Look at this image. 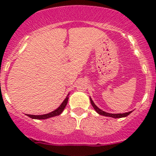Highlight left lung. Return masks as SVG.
I'll return each instance as SVG.
<instances>
[{"label": "left lung", "instance_id": "1", "mask_svg": "<svg viewBox=\"0 0 156 156\" xmlns=\"http://www.w3.org/2000/svg\"><path fill=\"white\" fill-rule=\"evenodd\" d=\"M90 103H91V105L93 106V107H94V109L96 110V112H97L98 114L101 115H104V116H108V117H112V118H114V119H119V118H123V117H126V116L128 115H130V113L132 112V111L130 112H125V113H120V114H112V113H108V112H106L103 111V110H101L100 108H99L97 107V106L95 105V103H94V101L92 100V99L90 97Z\"/></svg>", "mask_w": 156, "mask_h": 156}]
</instances>
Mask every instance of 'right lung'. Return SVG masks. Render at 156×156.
Here are the masks:
<instances>
[{
  "label": "right lung",
  "mask_w": 156,
  "mask_h": 156,
  "mask_svg": "<svg viewBox=\"0 0 156 156\" xmlns=\"http://www.w3.org/2000/svg\"><path fill=\"white\" fill-rule=\"evenodd\" d=\"M68 96H67L66 98L64 100V101L62 102V104L56 108V110L51 112L48 113V114H45V115H26L29 116V117L33 119H49V118H52V117H54V116L59 115L62 112V111H63L66 106L67 103H68V100H69Z\"/></svg>",
  "instance_id": "right-lung-1"
}]
</instances>
